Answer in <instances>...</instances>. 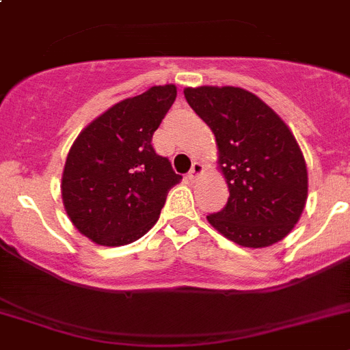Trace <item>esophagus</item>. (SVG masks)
<instances>
[{"mask_svg":"<svg viewBox=\"0 0 350 350\" xmlns=\"http://www.w3.org/2000/svg\"><path fill=\"white\" fill-rule=\"evenodd\" d=\"M204 172V165L200 162H193V165H191V169H190V172H188V179H190V181H195V179L198 178V176L202 174Z\"/></svg>","mask_w":350,"mask_h":350,"instance_id":"34e87169","label":"esophagus"}]
</instances>
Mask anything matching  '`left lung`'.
<instances>
[{
  "label": "left lung",
  "mask_w": 350,
  "mask_h": 350,
  "mask_svg": "<svg viewBox=\"0 0 350 350\" xmlns=\"http://www.w3.org/2000/svg\"><path fill=\"white\" fill-rule=\"evenodd\" d=\"M185 97L213 131L230 191L225 209L207 221L242 247L282 241L300 219L308 191L307 163L293 132L241 87H187Z\"/></svg>",
  "instance_id": "8db88e82"
}]
</instances>
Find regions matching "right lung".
I'll list each match as a JSON object with an SVG mask.
<instances>
[{
  "label": "right lung",
  "mask_w": 350,
  "mask_h": 350,
  "mask_svg": "<svg viewBox=\"0 0 350 350\" xmlns=\"http://www.w3.org/2000/svg\"><path fill=\"white\" fill-rule=\"evenodd\" d=\"M176 85L127 97L78 134L62 171L66 214L99 245H125L157 223L169 190L181 181L152 146L153 132L176 99Z\"/></svg>",
  "instance_id": "1"
}]
</instances>
